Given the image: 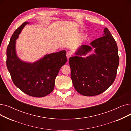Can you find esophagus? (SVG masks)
Listing matches in <instances>:
<instances>
[{
    "label": "esophagus",
    "mask_w": 131,
    "mask_h": 131,
    "mask_svg": "<svg viewBox=\"0 0 131 131\" xmlns=\"http://www.w3.org/2000/svg\"><path fill=\"white\" fill-rule=\"evenodd\" d=\"M72 52L71 51H67L66 53V56H67V59H68L71 56H72Z\"/></svg>",
    "instance_id": "esophagus-1"
}]
</instances>
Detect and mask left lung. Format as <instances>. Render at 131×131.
<instances>
[{"label": "left lung", "mask_w": 131, "mask_h": 131, "mask_svg": "<svg viewBox=\"0 0 131 131\" xmlns=\"http://www.w3.org/2000/svg\"><path fill=\"white\" fill-rule=\"evenodd\" d=\"M103 37L82 45L69 58L71 79L75 90L85 96L99 95L114 82L119 65L118 48L107 28ZM95 48V53L82 57Z\"/></svg>", "instance_id": "1"}]
</instances>
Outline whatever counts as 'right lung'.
Here are the masks:
<instances>
[{
  "label": "right lung",
  "mask_w": 131,
  "mask_h": 131,
  "mask_svg": "<svg viewBox=\"0 0 131 131\" xmlns=\"http://www.w3.org/2000/svg\"><path fill=\"white\" fill-rule=\"evenodd\" d=\"M29 23L25 22L14 32L7 48L6 65L16 87L32 97H43L53 90L55 79L67 61L66 51L46 54L32 63L19 58L16 51V40L24 27Z\"/></svg>",
  "instance_id": "1"
}]
</instances>
